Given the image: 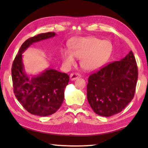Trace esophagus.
<instances>
[{
  "label": "esophagus",
  "mask_w": 148,
  "mask_h": 148,
  "mask_svg": "<svg viewBox=\"0 0 148 148\" xmlns=\"http://www.w3.org/2000/svg\"><path fill=\"white\" fill-rule=\"evenodd\" d=\"M80 77H81V75H80L79 73H72L71 74V76H70V77H71V79L72 81L79 78Z\"/></svg>",
  "instance_id": "34e87169"
}]
</instances>
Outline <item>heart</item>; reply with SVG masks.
<instances>
[{
  "label": "heart",
  "instance_id": "b5f03b06",
  "mask_svg": "<svg viewBox=\"0 0 148 148\" xmlns=\"http://www.w3.org/2000/svg\"><path fill=\"white\" fill-rule=\"evenodd\" d=\"M72 52L64 50L62 60L65 66L71 68L76 58H81L80 64L86 71H93L101 68L108 60L112 51V44L108 40H101L95 37L79 38L71 46Z\"/></svg>",
  "mask_w": 148,
  "mask_h": 148
}]
</instances>
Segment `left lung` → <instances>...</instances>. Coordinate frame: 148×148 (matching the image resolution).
I'll return each instance as SVG.
<instances>
[{
    "label": "left lung",
    "mask_w": 148,
    "mask_h": 148,
    "mask_svg": "<svg viewBox=\"0 0 148 148\" xmlns=\"http://www.w3.org/2000/svg\"><path fill=\"white\" fill-rule=\"evenodd\" d=\"M138 75L132 51L121 61L110 62L90 75L87 96L92 110L104 117L121 112L133 99Z\"/></svg>",
    "instance_id": "left-lung-1"
}]
</instances>
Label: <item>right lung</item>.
I'll return each mask as SVG.
<instances>
[{
  "mask_svg": "<svg viewBox=\"0 0 148 148\" xmlns=\"http://www.w3.org/2000/svg\"><path fill=\"white\" fill-rule=\"evenodd\" d=\"M54 36L55 32H49L27 39L21 45L12 64V77L15 96L27 112L39 116L53 114L61 107L69 76L55 69H47L31 78L25 72L22 53L34 42Z\"/></svg>",
  "mask_w": 148,
  "mask_h": 148,
  "instance_id": "1",
  "label": "right lung"
}]
</instances>
